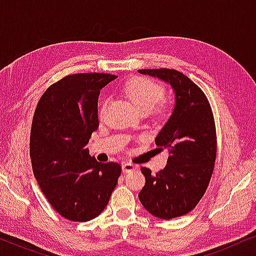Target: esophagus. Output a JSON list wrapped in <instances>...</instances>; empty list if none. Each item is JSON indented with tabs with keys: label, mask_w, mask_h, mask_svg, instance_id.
<instances>
[{
	"label": "esophagus",
	"mask_w": 256,
	"mask_h": 256,
	"mask_svg": "<svg viewBox=\"0 0 256 256\" xmlns=\"http://www.w3.org/2000/svg\"><path fill=\"white\" fill-rule=\"evenodd\" d=\"M136 169H138V166L134 163H130V162L122 163V171H124V174H128V172H130V171L136 170Z\"/></svg>",
	"instance_id": "1"
}]
</instances>
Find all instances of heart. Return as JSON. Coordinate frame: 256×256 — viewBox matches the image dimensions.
<instances>
[{
  "label": "heart",
  "instance_id": "1",
  "mask_svg": "<svg viewBox=\"0 0 256 256\" xmlns=\"http://www.w3.org/2000/svg\"><path fill=\"white\" fill-rule=\"evenodd\" d=\"M124 92L132 101L140 112H149L154 110L157 104L163 99L164 88L158 84L146 78H134L126 84ZM107 101H104L100 113L102 114ZM168 113L166 106H160L157 115L164 116Z\"/></svg>",
  "mask_w": 256,
  "mask_h": 256
}]
</instances>
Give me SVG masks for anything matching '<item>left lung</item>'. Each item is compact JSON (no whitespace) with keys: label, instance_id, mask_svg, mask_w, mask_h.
<instances>
[{"label":"left lung","instance_id":"left-lung-1","mask_svg":"<svg viewBox=\"0 0 256 256\" xmlns=\"http://www.w3.org/2000/svg\"><path fill=\"white\" fill-rule=\"evenodd\" d=\"M143 76L162 80L174 94L172 113L155 142L168 149L166 166L155 174L142 166L146 185L140 202L152 216L169 220L196 208L211 180L216 162V138L213 114L202 90L176 70H138Z\"/></svg>","mask_w":256,"mask_h":256}]
</instances>
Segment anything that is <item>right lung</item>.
<instances>
[{"instance_id":"1","label":"right lung","mask_w":256,"mask_h":256,"mask_svg":"<svg viewBox=\"0 0 256 256\" xmlns=\"http://www.w3.org/2000/svg\"><path fill=\"white\" fill-rule=\"evenodd\" d=\"M116 76L80 73L48 87L34 110L30 157L34 178L48 202L64 218L90 222L106 208L121 174L118 163L90 155L98 129V99Z\"/></svg>"}]
</instances>
